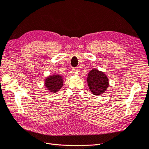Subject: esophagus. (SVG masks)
<instances>
[{
  "label": "esophagus",
  "instance_id": "1",
  "mask_svg": "<svg viewBox=\"0 0 149 149\" xmlns=\"http://www.w3.org/2000/svg\"><path fill=\"white\" fill-rule=\"evenodd\" d=\"M72 70H73L74 73H78V69L77 68H73Z\"/></svg>",
  "mask_w": 149,
  "mask_h": 149
}]
</instances>
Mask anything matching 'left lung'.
Wrapping results in <instances>:
<instances>
[{
	"label": "left lung",
	"instance_id": "8db88e82",
	"mask_svg": "<svg viewBox=\"0 0 149 149\" xmlns=\"http://www.w3.org/2000/svg\"><path fill=\"white\" fill-rule=\"evenodd\" d=\"M87 82L90 91L94 95H100L109 87V79L104 73L95 68L89 71Z\"/></svg>",
	"mask_w": 149,
	"mask_h": 149
}]
</instances>
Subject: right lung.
Wrapping results in <instances>:
<instances>
[{
	"mask_svg": "<svg viewBox=\"0 0 149 149\" xmlns=\"http://www.w3.org/2000/svg\"><path fill=\"white\" fill-rule=\"evenodd\" d=\"M45 84L47 89L55 93L60 91L63 85V78L60 74H53L49 76L45 80Z\"/></svg>",
	"mask_w": 149,
	"mask_h": 149,
	"instance_id": "right-lung-1",
	"label": "right lung"
}]
</instances>
